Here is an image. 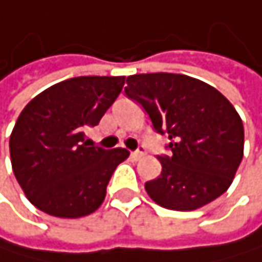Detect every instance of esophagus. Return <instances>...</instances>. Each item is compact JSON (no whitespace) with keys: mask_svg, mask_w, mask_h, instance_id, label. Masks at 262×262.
I'll return each mask as SVG.
<instances>
[{"mask_svg":"<svg viewBox=\"0 0 262 262\" xmlns=\"http://www.w3.org/2000/svg\"><path fill=\"white\" fill-rule=\"evenodd\" d=\"M146 154H147L146 147H144V146H140L135 152H132V157H134V160H140V158H143Z\"/></svg>","mask_w":262,"mask_h":262,"instance_id":"obj_1","label":"esophagus"}]
</instances>
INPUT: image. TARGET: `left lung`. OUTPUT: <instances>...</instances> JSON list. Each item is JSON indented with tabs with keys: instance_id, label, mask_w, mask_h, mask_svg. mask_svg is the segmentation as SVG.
I'll list each match as a JSON object with an SVG mask.
<instances>
[{
	"instance_id": "1",
	"label": "left lung",
	"mask_w": 262,
	"mask_h": 262,
	"mask_svg": "<svg viewBox=\"0 0 262 262\" xmlns=\"http://www.w3.org/2000/svg\"><path fill=\"white\" fill-rule=\"evenodd\" d=\"M124 91L171 140V155H158L161 174L144 185L155 203L192 211L230 188L244 155V125L222 93L172 73L128 76Z\"/></svg>"
}]
</instances>
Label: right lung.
<instances>
[{
  "instance_id": "obj_1",
  "label": "right lung",
  "mask_w": 262,
  "mask_h": 262,
  "mask_svg": "<svg viewBox=\"0 0 262 262\" xmlns=\"http://www.w3.org/2000/svg\"><path fill=\"white\" fill-rule=\"evenodd\" d=\"M124 76H80L35 96L18 116L9 147L15 179L46 214L77 219L96 211L116 166L128 152L90 146L85 128L99 124Z\"/></svg>"
}]
</instances>
